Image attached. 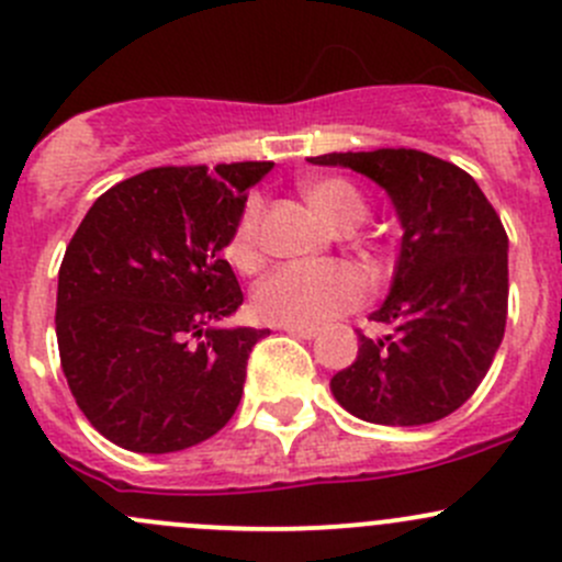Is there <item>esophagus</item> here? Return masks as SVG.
Instances as JSON below:
<instances>
[{"instance_id":"34e87169","label":"esophagus","mask_w":562,"mask_h":562,"mask_svg":"<svg viewBox=\"0 0 562 562\" xmlns=\"http://www.w3.org/2000/svg\"><path fill=\"white\" fill-rule=\"evenodd\" d=\"M288 334H293V337L299 339H315L317 337V328H285Z\"/></svg>"}]
</instances>
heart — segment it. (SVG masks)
<instances>
[{"label": "heart", "mask_w": 562, "mask_h": 562, "mask_svg": "<svg viewBox=\"0 0 562 562\" xmlns=\"http://www.w3.org/2000/svg\"><path fill=\"white\" fill-rule=\"evenodd\" d=\"M304 201L334 231H353L364 223L370 203L345 176H310L299 184ZM260 217L263 203L249 195L225 241V258L234 269L255 271L260 263ZM367 299V280L359 269L339 260L277 266L252 291V313L285 328H317L350 313Z\"/></svg>", "instance_id": "heart-1"}]
</instances>
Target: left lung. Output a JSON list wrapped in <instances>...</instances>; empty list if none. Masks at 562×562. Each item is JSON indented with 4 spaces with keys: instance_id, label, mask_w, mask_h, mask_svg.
Returning <instances> with one entry per match:
<instances>
[{
    "instance_id": "left-lung-1",
    "label": "left lung",
    "mask_w": 562,
    "mask_h": 562,
    "mask_svg": "<svg viewBox=\"0 0 562 562\" xmlns=\"http://www.w3.org/2000/svg\"><path fill=\"white\" fill-rule=\"evenodd\" d=\"M315 166H342L389 192L402 223L391 293L359 331V356L331 378L353 416L418 427L473 396L503 342L508 315V236L470 173L418 149L331 151Z\"/></svg>"
}]
</instances>
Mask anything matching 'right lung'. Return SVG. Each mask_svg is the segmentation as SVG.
Wrapping results in <instances>:
<instances>
[{"label":"right lung","instance_id":"obj_1","mask_svg":"<svg viewBox=\"0 0 562 562\" xmlns=\"http://www.w3.org/2000/svg\"><path fill=\"white\" fill-rule=\"evenodd\" d=\"M274 162L166 166L119 181L59 266L56 342L83 416L111 443L171 454L217 435L269 328H220L241 296L223 247Z\"/></svg>","mask_w":562,"mask_h":562}]
</instances>
